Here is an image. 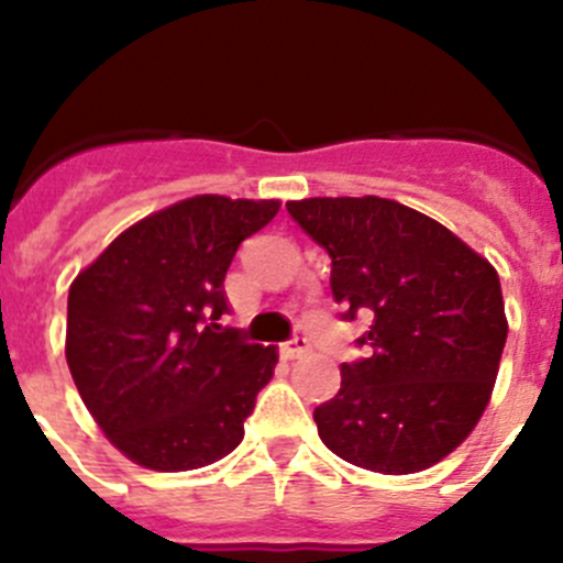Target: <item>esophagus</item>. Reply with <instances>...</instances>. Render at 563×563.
<instances>
[{
	"mask_svg": "<svg viewBox=\"0 0 563 563\" xmlns=\"http://www.w3.org/2000/svg\"><path fill=\"white\" fill-rule=\"evenodd\" d=\"M280 354L286 356V360H299V356L310 354L308 338H291V340H286V343L280 345Z\"/></svg>",
	"mask_w": 563,
	"mask_h": 563,
	"instance_id": "34e87169",
	"label": "esophagus"
}]
</instances>
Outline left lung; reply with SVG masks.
<instances>
[{"mask_svg":"<svg viewBox=\"0 0 563 563\" xmlns=\"http://www.w3.org/2000/svg\"><path fill=\"white\" fill-rule=\"evenodd\" d=\"M286 209L332 258L340 318H373L356 340L367 356L343 362L340 391L316 408L318 435L360 468H430L463 444L496 384L507 343L496 269L389 198H305Z\"/></svg>","mask_w":563,"mask_h":563,"instance_id":"obj_1","label":"left lung"}]
</instances>
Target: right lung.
I'll return each instance as SVG.
<instances>
[{
    "label": "right lung",
    "mask_w": 563,
    "mask_h": 563,
    "mask_svg": "<svg viewBox=\"0 0 563 563\" xmlns=\"http://www.w3.org/2000/svg\"><path fill=\"white\" fill-rule=\"evenodd\" d=\"M280 201L196 196L130 225L67 294V367L133 463L192 471L240 446L275 345L220 327L236 247Z\"/></svg>",
    "instance_id": "obj_1"
}]
</instances>
